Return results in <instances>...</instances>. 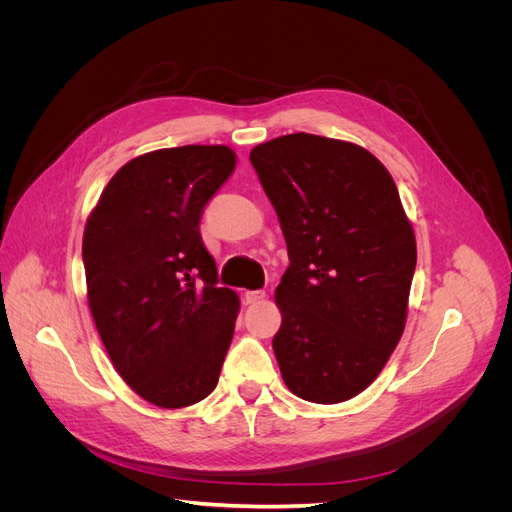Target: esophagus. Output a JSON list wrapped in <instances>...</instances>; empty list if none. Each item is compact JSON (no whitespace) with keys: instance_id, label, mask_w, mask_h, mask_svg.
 Wrapping results in <instances>:
<instances>
[{"instance_id":"34e87169","label":"esophagus","mask_w":512,"mask_h":512,"mask_svg":"<svg viewBox=\"0 0 512 512\" xmlns=\"http://www.w3.org/2000/svg\"><path fill=\"white\" fill-rule=\"evenodd\" d=\"M265 297H267L265 290H247L245 292V303L247 305H256L260 301H265Z\"/></svg>"}]
</instances>
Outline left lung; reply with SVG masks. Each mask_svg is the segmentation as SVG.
<instances>
[{
  "instance_id": "8db88e82",
  "label": "left lung",
  "mask_w": 512,
  "mask_h": 512,
  "mask_svg": "<svg viewBox=\"0 0 512 512\" xmlns=\"http://www.w3.org/2000/svg\"><path fill=\"white\" fill-rule=\"evenodd\" d=\"M250 162L290 260L275 290L277 365L297 397L339 404L378 378L404 333L416 241L397 185L367 149L305 132L254 147Z\"/></svg>"
}]
</instances>
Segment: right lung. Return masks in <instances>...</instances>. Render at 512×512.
<instances>
[{
	"mask_svg": "<svg viewBox=\"0 0 512 512\" xmlns=\"http://www.w3.org/2000/svg\"><path fill=\"white\" fill-rule=\"evenodd\" d=\"M224 145L145 153L108 181L83 237L87 299L132 391L185 408L218 384L239 297L218 288L200 215L235 168Z\"/></svg>",
	"mask_w": 512,
	"mask_h": 512,
	"instance_id": "add662e5",
	"label": "right lung"
}]
</instances>
